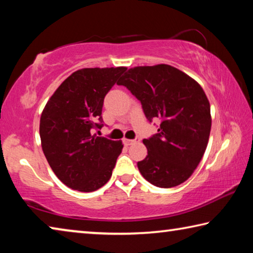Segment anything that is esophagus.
<instances>
[{
    "mask_svg": "<svg viewBox=\"0 0 253 253\" xmlns=\"http://www.w3.org/2000/svg\"><path fill=\"white\" fill-rule=\"evenodd\" d=\"M138 138H135V139H127V138H124L123 139V144L125 145V146H129V145H131V144H134V143H136V142H138Z\"/></svg>",
    "mask_w": 253,
    "mask_h": 253,
    "instance_id": "34e87169",
    "label": "esophagus"
}]
</instances>
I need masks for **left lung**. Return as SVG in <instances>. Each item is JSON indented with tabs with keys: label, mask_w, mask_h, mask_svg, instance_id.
I'll return each instance as SVG.
<instances>
[{
	"label": "left lung",
	"mask_w": 253,
	"mask_h": 253,
	"mask_svg": "<svg viewBox=\"0 0 253 253\" xmlns=\"http://www.w3.org/2000/svg\"><path fill=\"white\" fill-rule=\"evenodd\" d=\"M117 84L140 101L149 123L161 122L156 134L143 140L147 156L137 163L140 174L163 188L185 182L202 160L211 131V109L202 87L169 65L131 68Z\"/></svg>",
	"instance_id": "obj_1"
}]
</instances>
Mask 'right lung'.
<instances>
[{"label": "right lung", "instance_id": "right-lung-1", "mask_svg": "<svg viewBox=\"0 0 253 253\" xmlns=\"http://www.w3.org/2000/svg\"><path fill=\"white\" fill-rule=\"evenodd\" d=\"M126 70L118 67L76 71L59 85L42 111L44 156L57 177L72 190L96 191L113 174L123 144L93 132L104 126L105 96Z\"/></svg>", "mask_w": 253, "mask_h": 253}]
</instances>
